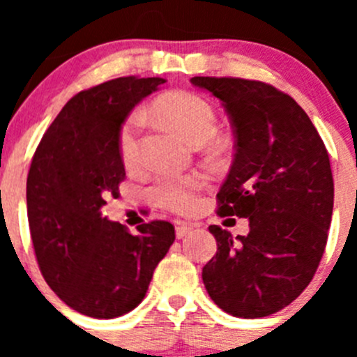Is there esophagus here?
<instances>
[{"label": "esophagus", "mask_w": 357, "mask_h": 357, "mask_svg": "<svg viewBox=\"0 0 357 357\" xmlns=\"http://www.w3.org/2000/svg\"><path fill=\"white\" fill-rule=\"evenodd\" d=\"M193 231V226L186 225V222H178L176 225V238H185L186 235Z\"/></svg>", "instance_id": "1"}]
</instances>
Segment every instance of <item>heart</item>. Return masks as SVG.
<instances>
[{"instance_id":"b5f03b06","label":"heart","mask_w":357,"mask_h":357,"mask_svg":"<svg viewBox=\"0 0 357 357\" xmlns=\"http://www.w3.org/2000/svg\"><path fill=\"white\" fill-rule=\"evenodd\" d=\"M153 112L174 126L190 143L202 145L208 142L215 131V112L211 103L190 91H171L158 96L153 102ZM143 117L132 112L119 131V152L126 165H135L139 157V132ZM199 174H167L158 176L150 188V199L162 208L174 212H188L195 208L202 190Z\"/></svg>"}]
</instances>
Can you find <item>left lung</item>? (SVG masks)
Listing matches in <instances>:
<instances>
[{"label":"left lung","mask_w":357,"mask_h":357,"mask_svg":"<svg viewBox=\"0 0 357 357\" xmlns=\"http://www.w3.org/2000/svg\"><path fill=\"white\" fill-rule=\"evenodd\" d=\"M221 100L235 155L219 215L248 219V235L208 226L218 252L202 269L212 301L236 318H264L302 294L318 269L333 212L328 152L302 107L261 81L192 77Z\"/></svg>","instance_id":"obj_1"}]
</instances>
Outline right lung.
Instances as JSON below:
<instances>
[{
  "label": "right lung",
  "mask_w": 357,
  "mask_h": 357,
  "mask_svg": "<svg viewBox=\"0 0 357 357\" xmlns=\"http://www.w3.org/2000/svg\"><path fill=\"white\" fill-rule=\"evenodd\" d=\"M165 79L117 77L77 93L43 136L27 176V218L50 289L81 314L110 319L145 297L174 242L167 221L131 235L102 214L126 178L119 131L131 110Z\"/></svg>",
  "instance_id": "right-lung-1"
}]
</instances>
